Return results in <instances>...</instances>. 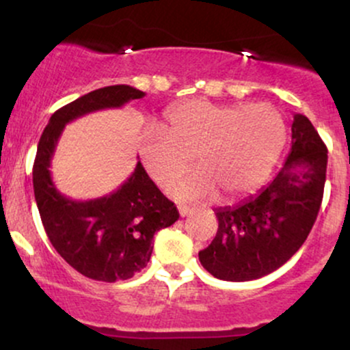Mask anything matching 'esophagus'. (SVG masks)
I'll list each match as a JSON object with an SVG mask.
<instances>
[{"label":"esophagus","mask_w":350,"mask_h":350,"mask_svg":"<svg viewBox=\"0 0 350 350\" xmlns=\"http://www.w3.org/2000/svg\"><path fill=\"white\" fill-rule=\"evenodd\" d=\"M191 214H192V208L184 207V206H179V215H180V217H187V215H191Z\"/></svg>","instance_id":"esophagus-1"}]
</instances>
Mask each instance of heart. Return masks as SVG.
<instances>
[{
	"mask_svg": "<svg viewBox=\"0 0 350 350\" xmlns=\"http://www.w3.org/2000/svg\"><path fill=\"white\" fill-rule=\"evenodd\" d=\"M286 123L270 103H212L187 100L164 111L161 126L139 135V156L150 178L170 186L191 164L199 167L171 189L184 202H202L224 192L239 199L258 189L278 163Z\"/></svg>",
	"mask_w": 350,
	"mask_h": 350,
	"instance_id": "b5f03b06",
	"label": "heart"
}]
</instances>
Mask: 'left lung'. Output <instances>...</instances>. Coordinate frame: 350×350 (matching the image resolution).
Listing matches in <instances>:
<instances>
[{
  "mask_svg": "<svg viewBox=\"0 0 350 350\" xmlns=\"http://www.w3.org/2000/svg\"><path fill=\"white\" fill-rule=\"evenodd\" d=\"M327 148L304 115L291 124V151L276 178L235 207L215 208V239L199 252L215 278L250 281L299 250L316 222L326 183Z\"/></svg>",
  "mask_w": 350,
  "mask_h": 350,
  "instance_id": "8db88e82",
  "label": "left lung"
}]
</instances>
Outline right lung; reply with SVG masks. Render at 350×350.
<instances>
[{"label": "right lung", "mask_w": 350, "mask_h": 350, "mask_svg": "<svg viewBox=\"0 0 350 350\" xmlns=\"http://www.w3.org/2000/svg\"><path fill=\"white\" fill-rule=\"evenodd\" d=\"M143 97L142 90L130 85H110L82 95L51 116L36 152L34 198L52 247L74 270L105 283L131 278L146 267L152 237L179 219L178 208L164 198L139 161L133 174L103 198H66L52 183L51 159L67 123Z\"/></svg>", "instance_id": "right-lung-1"}]
</instances>
